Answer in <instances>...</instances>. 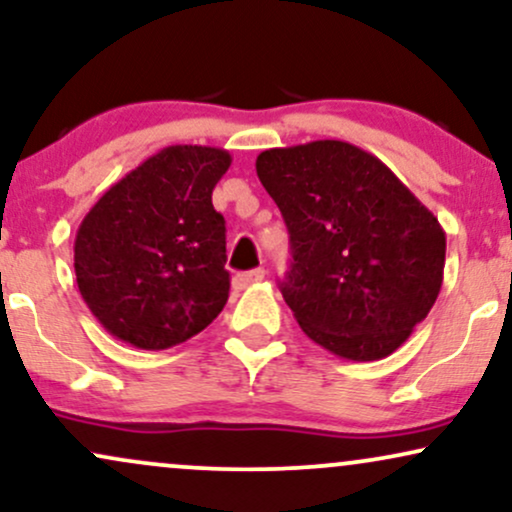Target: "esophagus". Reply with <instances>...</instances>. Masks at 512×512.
Segmentation results:
<instances>
[{"label":"esophagus","instance_id":"1","mask_svg":"<svg viewBox=\"0 0 512 512\" xmlns=\"http://www.w3.org/2000/svg\"><path fill=\"white\" fill-rule=\"evenodd\" d=\"M264 279V269H252V272H243V274H236L233 276V286L240 288H248L252 283H260Z\"/></svg>","mask_w":512,"mask_h":512}]
</instances>
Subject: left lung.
Instances as JSON below:
<instances>
[{
	"instance_id": "8db88e82",
	"label": "left lung",
	"mask_w": 512,
	"mask_h": 512,
	"mask_svg": "<svg viewBox=\"0 0 512 512\" xmlns=\"http://www.w3.org/2000/svg\"><path fill=\"white\" fill-rule=\"evenodd\" d=\"M255 169L291 236L281 293L300 329L355 362L403 346L441 291L439 219L379 157L343 140L272 147Z\"/></svg>"
}]
</instances>
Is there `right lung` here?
<instances>
[{
    "instance_id": "obj_1",
    "label": "right lung",
    "mask_w": 512,
    "mask_h": 512,
    "mask_svg": "<svg viewBox=\"0 0 512 512\" xmlns=\"http://www.w3.org/2000/svg\"><path fill=\"white\" fill-rule=\"evenodd\" d=\"M229 166L221 147L169 145L116 181L80 221L78 291L114 338L166 350L224 310L226 226L212 190Z\"/></svg>"
}]
</instances>
